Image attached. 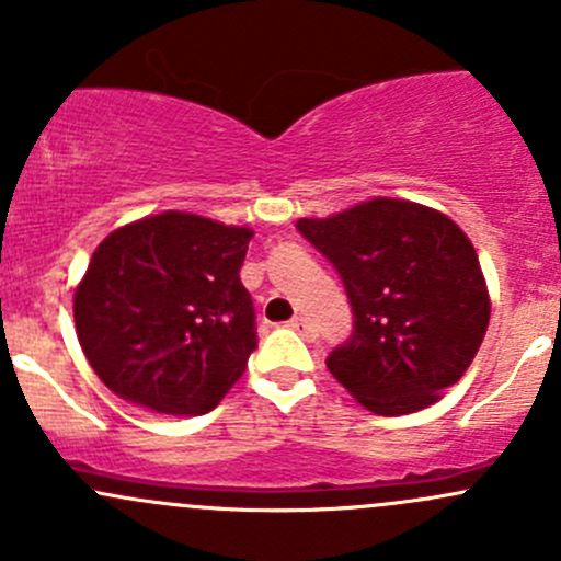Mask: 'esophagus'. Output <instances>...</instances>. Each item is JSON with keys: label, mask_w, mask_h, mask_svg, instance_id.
<instances>
[{"label": "esophagus", "mask_w": 561, "mask_h": 561, "mask_svg": "<svg viewBox=\"0 0 561 561\" xmlns=\"http://www.w3.org/2000/svg\"><path fill=\"white\" fill-rule=\"evenodd\" d=\"M290 328L293 331H298L301 333L304 339H307V342H314L317 339V331H314V325H312V320H309V317H293L290 320Z\"/></svg>", "instance_id": "34e87169"}]
</instances>
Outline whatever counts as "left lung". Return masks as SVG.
<instances>
[{
  "label": "left lung",
  "instance_id": "8db88e82",
  "mask_svg": "<svg viewBox=\"0 0 561 561\" xmlns=\"http://www.w3.org/2000/svg\"><path fill=\"white\" fill-rule=\"evenodd\" d=\"M298 230L342 276L355 328L325 366L375 415H410L469 369L491 317L478 252L437 208L371 197Z\"/></svg>",
  "mask_w": 561,
  "mask_h": 561
}]
</instances>
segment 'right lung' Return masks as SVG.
Here are the masks:
<instances>
[{
	"label": "right lung",
	"mask_w": 561,
	"mask_h": 561,
	"mask_svg": "<svg viewBox=\"0 0 561 561\" xmlns=\"http://www.w3.org/2000/svg\"><path fill=\"white\" fill-rule=\"evenodd\" d=\"M252 230L162 211L107 233L72 296L94 375L162 415H203L241 380L254 307L241 285Z\"/></svg>",
	"instance_id": "add662e5"
}]
</instances>
